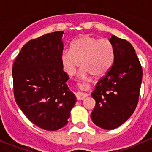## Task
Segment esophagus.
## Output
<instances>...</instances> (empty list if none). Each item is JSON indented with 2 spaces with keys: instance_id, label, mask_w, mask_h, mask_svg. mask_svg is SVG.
<instances>
[{
  "instance_id": "34e87169",
  "label": "esophagus",
  "mask_w": 152,
  "mask_h": 152,
  "mask_svg": "<svg viewBox=\"0 0 152 152\" xmlns=\"http://www.w3.org/2000/svg\"><path fill=\"white\" fill-rule=\"evenodd\" d=\"M76 98H77L78 100H83V99H84L86 97L88 96V94L79 91V92H77V93L76 94Z\"/></svg>"
}]
</instances>
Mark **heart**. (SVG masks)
<instances>
[{"label":"heart","mask_w":152,"mask_h":152,"mask_svg":"<svg viewBox=\"0 0 152 152\" xmlns=\"http://www.w3.org/2000/svg\"><path fill=\"white\" fill-rule=\"evenodd\" d=\"M64 71L72 75L81 64V75L87 76L92 74L95 77L104 76L111 69L114 61V48L106 38L99 39L84 35L76 39L71 48H66L61 55Z\"/></svg>","instance_id":"obj_1"}]
</instances>
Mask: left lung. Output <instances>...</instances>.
Segmentation results:
<instances>
[{
	"instance_id": "obj_1",
	"label": "left lung",
	"mask_w": 152,
	"mask_h": 152,
	"mask_svg": "<svg viewBox=\"0 0 152 152\" xmlns=\"http://www.w3.org/2000/svg\"><path fill=\"white\" fill-rule=\"evenodd\" d=\"M109 41L114 48V61L91 93L96 105L91 114L94 123L106 130L120 126L133 114L142 79V66L132 45L114 35Z\"/></svg>"
}]
</instances>
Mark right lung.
Instances as JSON below:
<instances>
[{"label": "right lung", "mask_w": 152, "mask_h": 152, "mask_svg": "<svg viewBox=\"0 0 152 152\" xmlns=\"http://www.w3.org/2000/svg\"><path fill=\"white\" fill-rule=\"evenodd\" d=\"M63 34L56 31L26 43L12 69L17 104L32 123L47 131L66 126L76 102L61 61Z\"/></svg>", "instance_id": "right-lung-1"}]
</instances>
